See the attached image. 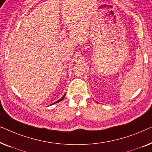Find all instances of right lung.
I'll use <instances>...</instances> for the list:
<instances>
[{
	"label": "right lung",
	"mask_w": 152,
	"mask_h": 152,
	"mask_svg": "<svg viewBox=\"0 0 152 152\" xmlns=\"http://www.w3.org/2000/svg\"><path fill=\"white\" fill-rule=\"evenodd\" d=\"M64 97H65V95H64V96H63V97H61V99H59V100H57V102H55V103H53V104H55V103H57V102H60V101H61V100H62V99H64Z\"/></svg>",
	"instance_id": "obj_1"
}]
</instances>
